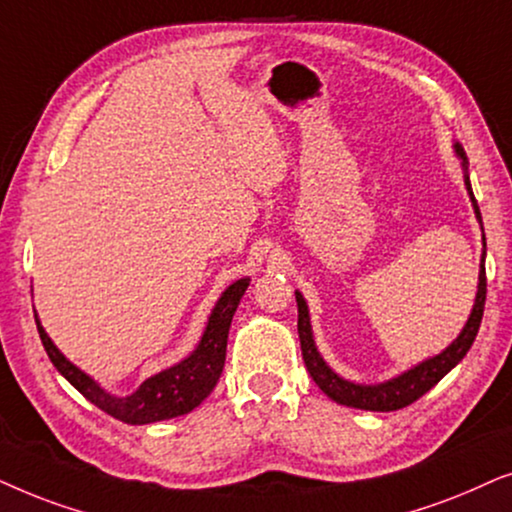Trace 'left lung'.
I'll use <instances>...</instances> for the list:
<instances>
[{
    "label": "left lung",
    "mask_w": 512,
    "mask_h": 512,
    "mask_svg": "<svg viewBox=\"0 0 512 512\" xmlns=\"http://www.w3.org/2000/svg\"><path fill=\"white\" fill-rule=\"evenodd\" d=\"M456 154L461 156L463 168H466V180L468 194L473 199L475 206V215L482 224V215L478 208V201L473 196V187H470L468 180V166H466V154H463L461 145H456ZM297 295V309H299V318H297V332H299V344H302V358L306 370H309L311 379L316 381L327 398H332L339 405L346 407H356V410H370V412H395L403 410V407L412 405L414 400H419L421 395L438 384V381L445 377V374L452 370V367L459 363V360L466 356L470 346L475 342V335H478L480 323H482V313H485V299H487V274H485V255H482V267H480V285H478V297H475V306L473 313H470L466 327L461 330V335L454 339L452 344L447 346L440 356H435L426 363H421L414 367V370L400 374L386 384H377V386H363V384H353V381H346L342 377H337L335 372L330 370L320 358V353L316 351V344H313L311 337V323H309V309H306L304 297Z\"/></svg>",
    "instance_id": "obj_1"
}]
</instances>
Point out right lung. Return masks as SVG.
<instances>
[{"label":"right lung","instance_id":"right-lung-1","mask_svg":"<svg viewBox=\"0 0 512 512\" xmlns=\"http://www.w3.org/2000/svg\"><path fill=\"white\" fill-rule=\"evenodd\" d=\"M250 278H241L234 285H229L222 292L220 302L215 304L213 313L208 318V327L203 332L201 344L196 346L192 356L182 360L163 370L154 377H149L133 395L126 398H117V395H109L95 384V381L74 367L63 353H60L49 335L44 332V327L39 325L37 316V330L42 337V344L46 353H49L51 363L56 365V370L84 395L86 400H91L95 407H100L102 412H107L109 417L124 421V424H152V421H163L180 417V414L192 412L194 407H199L203 400L208 398L213 391L217 379H220L224 358H227V337H229V325L234 318V311L238 302H241L243 292L248 290Z\"/></svg>","mask_w":512,"mask_h":512}]
</instances>
